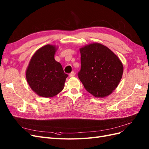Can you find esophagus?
Here are the masks:
<instances>
[{
  "mask_svg": "<svg viewBox=\"0 0 149 149\" xmlns=\"http://www.w3.org/2000/svg\"><path fill=\"white\" fill-rule=\"evenodd\" d=\"M74 75H75V73H74V71H72L71 73L70 74L69 76H70V78H72V77H74Z\"/></svg>",
  "mask_w": 149,
  "mask_h": 149,
  "instance_id": "obj_1",
  "label": "esophagus"
}]
</instances>
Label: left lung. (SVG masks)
Listing matches in <instances>:
<instances>
[{
	"label": "left lung",
	"instance_id": "obj_1",
	"mask_svg": "<svg viewBox=\"0 0 149 149\" xmlns=\"http://www.w3.org/2000/svg\"><path fill=\"white\" fill-rule=\"evenodd\" d=\"M79 51L81 67L78 78L86 90L96 97L110 95L123 74V65L119 57L99 43L86 45Z\"/></svg>",
	"mask_w": 149,
	"mask_h": 149
}]
</instances>
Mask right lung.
Segmentation results:
<instances>
[{"mask_svg":"<svg viewBox=\"0 0 149 149\" xmlns=\"http://www.w3.org/2000/svg\"><path fill=\"white\" fill-rule=\"evenodd\" d=\"M58 47L47 45L37 49L26 70V79L30 88L43 97H52L65 87L68 74L55 60Z\"/></svg>","mask_w":149,"mask_h":149,"instance_id":"add662e5","label":"right lung"}]
</instances>
